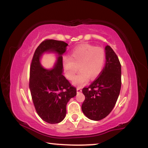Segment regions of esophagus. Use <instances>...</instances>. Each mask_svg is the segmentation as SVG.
<instances>
[{"label":"esophagus","instance_id":"obj_1","mask_svg":"<svg viewBox=\"0 0 148 148\" xmlns=\"http://www.w3.org/2000/svg\"><path fill=\"white\" fill-rule=\"evenodd\" d=\"M82 89H81L80 88H77V93H81V92H82Z\"/></svg>","mask_w":148,"mask_h":148}]
</instances>
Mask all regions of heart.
<instances>
[{"mask_svg": "<svg viewBox=\"0 0 148 148\" xmlns=\"http://www.w3.org/2000/svg\"><path fill=\"white\" fill-rule=\"evenodd\" d=\"M106 59V53L102 48L84 44L73 49L70 57L65 56L62 59L66 76L73 79L78 70L81 71L73 81V84L83 86L89 82L90 78L94 79L102 72Z\"/></svg>", "mask_w": 148, "mask_h": 148, "instance_id": "1", "label": "heart"}]
</instances>
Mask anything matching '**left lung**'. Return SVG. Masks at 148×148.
I'll return each mask as SVG.
<instances>
[{
    "mask_svg": "<svg viewBox=\"0 0 148 148\" xmlns=\"http://www.w3.org/2000/svg\"><path fill=\"white\" fill-rule=\"evenodd\" d=\"M106 64L97 79L82 90L85 100L84 114L93 121L102 120L110 114L119 98L121 88V65L110 46L105 47Z\"/></svg>",
    "mask_w": 148,
    "mask_h": 148,
    "instance_id": "obj_1",
    "label": "left lung"
}]
</instances>
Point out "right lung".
<instances>
[{
  "label": "right lung",
  "instance_id": "obj_1",
  "mask_svg": "<svg viewBox=\"0 0 148 148\" xmlns=\"http://www.w3.org/2000/svg\"><path fill=\"white\" fill-rule=\"evenodd\" d=\"M68 44L55 40H46L36 48L30 66L29 90L38 114L50 124L58 123L66 116V104L77 94L62 75V56ZM57 54L53 68L47 70L41 66L40 59L44 53Z\"/></svg>",
  "mask_w": 148,
  "mask_h": 148
}]
</instances>
